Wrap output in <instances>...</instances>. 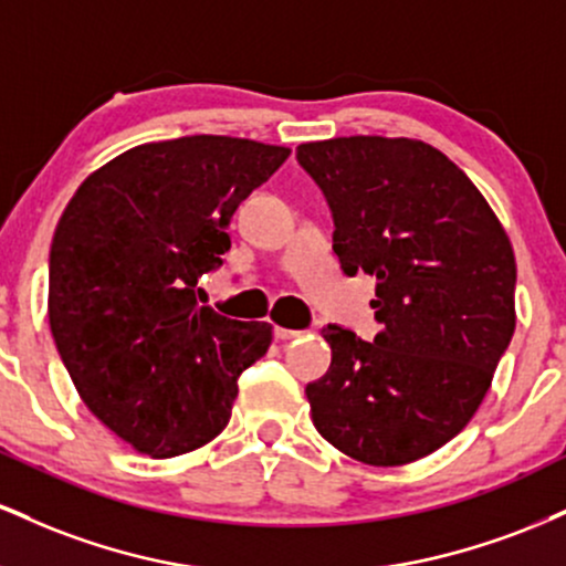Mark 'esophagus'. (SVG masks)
<instances>
[{
    "label": "esophagus",
    "mask_w": 566,
    "mask_h": 566,
    "mask_svg": "<svg viewBox=\"0 0 566 566\" xmlns=\"http://www.w3.org/2000/svg\"><path fill=\"white\" fill-rule=\"evenodd\" d=\"M274 335L279 340H292V337H301V329H287V327H276Z\"/></svg>",
    "instance_id": "1"
}]
</instances>
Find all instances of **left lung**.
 Wrapping results in <instances>:
<instances>
[{
    "mask_svg": "<svg viewBox=\"0 0 566 566\" xmlns=\"http://www.w3.org/2000/svg\"><path fill=\"white\" fill-rule=\"evenodd\" d=\"M346 276H375L380 333L327 324L333 365L305 386L316 431L348 458L405 465L463 431L509 348L516 261L469 175L423 140L303 143Z\"/></svg>",
    "mask_w": 566,
    "mask_h": 566,
    "instance_id": "8db88e82",
    "label": "left lung"
}]
</instances>
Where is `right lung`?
<instances>
[{
	"instance_id": "obj_1",
	"label": "right lung",
	"mask_w": 566,
	"mask_h": 566,
	"mask_svg": "<svg viewBox=\"0 0 566 566\" xmlns=\"http://www.w3.org/2000/svg\"><path fill=\"white\" fill-rule=\"evenodd\" d=\"M290 148L226 138L146 143L76 188L50 247V329L90 412L151 458L229 426L239 375L271 346L269 322L199 305L223 265L237 207Z\"/></svg>"
}]
</instances>
